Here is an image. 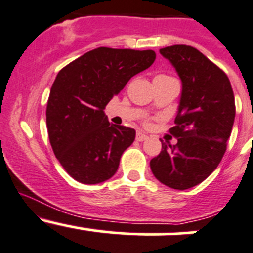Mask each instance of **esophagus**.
I'll return each mask as SVG.
<instances>
[{
	"label": "esophagus",
	"instance_id": "obj_1",
	"mask_svg": "<svg viewBox=\"0 0 253 253\" xmlns=\"http://www.w3.org/2000/svg\"><path fill=\"white\" fill-rule=\"evenodd\" d=\"M147 139V135H145L144 132H136V140L137 141H144Z\"/></svg>",
	"mask_w": 253,
	"mask_h": 253
}]
</instances>
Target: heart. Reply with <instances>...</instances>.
<instances>
[{"mask_svg": "<svg viewBox=\"0 0 253 253\" xmlns=\"http://www.w3.org/2000/svg\"><path fill=\"white\" fill-rule=\"evenodd\" d=\"M157 77H169V76H165V75H160V76H157Z\"/></svg>", "mask_w": 253, "mask_h": 253, "instance_id": "b5f03b06", "label": "heart"}]
</instances>
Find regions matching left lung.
<instances>
[{"label": "left lung", "instance_id": "1", "mask_svg": "<svg viewBox=\"0 0 253 253\" xmlns=\"http://www.w3.org/2000/svg\"><path fill=\"white\" fill-rule=\"evenodd\" d=\"M182 80V94L174 126L176 145L162 142L150 161L154 176L173 189L202 183L226 151L236 109L229 77L206 55L189 45L162 47Z\"/></svg>", "mask_w": 253, "mask_h": 253}]
</instances>
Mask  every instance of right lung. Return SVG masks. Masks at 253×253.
Segmentation results:
<instances>
[{
    "label": "right lung",
    "mask_w": 253,
    "mask_h": 253,
    "mask_svg": "<svg viewBox=\"0 0 253 253\" xmlns=\"http://www.w3.org/2000/svg\"><path fill=\"white\" fill-rule=\"evenodd\" d=\"M155 59L154 50L101 46L59 71L47 99V134L56 159L77 182L96 184L114 176L135 130L111 124L103 109Z\"/></svg>",
    "instance_id": "right-lung-1"
}]
</instances>
